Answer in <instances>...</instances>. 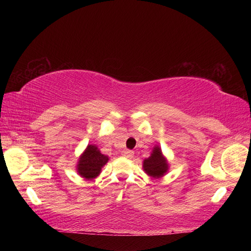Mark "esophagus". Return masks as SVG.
I'll list each match as a JSON object with an SVG mask.
<instances>
[{
  "label": "esophagus",
  "mask_w": 251,
  "mask_h": 251,
  "mask_svg": "<svg viewBox=\"0 0 251 251\" xmlns=\"http://www.w3.org/2000/svg\"><path fill=\"white\" fill-rule=\"evenodd\" d=\"M123 156L126 157V158H133L134 151H130V150H125L124 151H123Z\"/></svg>",
  "instance_id": "esophagus-1"
}]
</instances>
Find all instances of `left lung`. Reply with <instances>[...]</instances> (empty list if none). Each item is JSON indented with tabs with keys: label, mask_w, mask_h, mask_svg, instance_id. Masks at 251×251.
Segmentation results:
<instances>
[{
	"label": "left lung",
	"mask_w": 251,
	"mask_h": 251,
	"mask_svg": "<svg viewBox=\"0 0 251 251\" xmlns=\"http://www.w3.org/2000/svg\"><path fill=\"white\" fill-rule=\"evenodd\" d=\"M143 168L148 176L160 178L168 172V163L159 146L152 148L151 156L143 161Z\"/></svg>",
	"instance_id": "obj_1"
}]
</instances>
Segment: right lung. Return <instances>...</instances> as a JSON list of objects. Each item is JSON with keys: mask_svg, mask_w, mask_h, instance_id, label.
<instances>
[{"mask_svg": "<svg viewBox=\"0 0 251 251\" xmlns=\"http://www.w3.org/2000/svg\"><path fill=\"white\" fill-rule=\"evenodd\" d=\"M108 161V156L101 154L95 145H88L79 156L76 171L85 179H94L100 174L101 167Z\"/></svg>", "mask_w": 251, "mask_h": 251, "instance_id": "right-lung-1", "label": "right lung"}]
</instances>
